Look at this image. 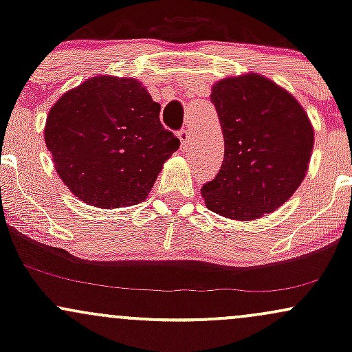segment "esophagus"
Returning a JSON list of instances; mask_svg holds the SVG:
<instances>
[{
	"label": "esophagus",
	"instance_id": "esophagus-1",
	"mask_svg": "<svg viewBox=\"0 0 352 352\" xmlns=\"http://www.w3.org/2000/svg\"><path fill=\"white\" fill-rule=\"evenodd\" d=\"M177 137L180 139V145L184 151H188L190 145H192V132L188 129H182V131L177 132Z\"/></svg>",
	"mask_w": 352,
	"mask_h": 352
}]
</instances>
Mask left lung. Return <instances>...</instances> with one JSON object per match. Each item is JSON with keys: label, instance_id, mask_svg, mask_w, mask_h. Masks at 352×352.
Returning <instances> with one entry per match:
<instances>
[{"label": "left lung", "instance_id": "8db88e82", "mask_svg": "<svg viewBox=\"0 0 352 352\" xmlns=\"http://www.w3.org/2000/svg\"><path fill=\"white\" fill-rule=\"evenodd\" d=\"M225 139L220 172L201 187L208 210L233 220H256L280 208L305 179L314 132L288 91L248 72L212 87Z\"/></svg>", "mask_w": 352, "mask_h": 352}]
</instances>
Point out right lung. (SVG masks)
Masks as SVG:
<instances>
[{
  "label": "right lung",
  "instance_id": "1",
  "mask_svg": "<svg viewBox=\"0 0 352 352\" xmlns=\"http://www.w3.org/2000/svg\"><path fill=\"white\" fill-rule=\"evenodd\" d=\"M135 79L98 76L60 96L44 140L56 172L84 204L120 208L144 201L180 140Z\"/></svg>",
  "mask_w": 352,
  "mask_h": 352
}]
</instances>
